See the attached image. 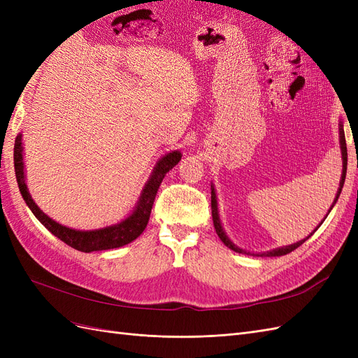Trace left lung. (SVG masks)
<instances>
[{
    "mask_svg": "<svg viewBox=\"0 0 358 358\" xmlns=\"http://www.w3.org/2000/svg\"><path fill=\"white\" fill-rule=\"evenodd\" d=\"M339 137H341V150H342L343 169H342V178H341V188H339V191H338V196H336V199H334V203L338 201V199H339V196H341V191H342V188H343V182H345V176H346V162H348V152H346V140H345V133H343V125H342V124H341V128H339ZM331 208H333V206H331ZM212 218H213V225H215L216 234L220 236V239L224 242V245H225V246H229L230 249H233V251L239 252V254L245 252L243 249H241V248H237L236 245H233V243L230 242L229 237H227V234L224 233V230H222L221 221H220V215H218V204H216V194H215L213 188H212ZM321 224H322V222H321ZM318 227H320V225H318ZM318 227H317V229H318ZM317 229H315V230H317ZM306 239H308V237H306ZM306 239H303V241H300V242H297V243H294V245H289V246H282V248L273 249V251L264 252V254H262V255H267V257H279V255L289 254L291 251H294V249H297L301 243H305V241H306ZM245 254H246V252H245ZM248 254H249V252H248Z\"/></svg>",
    "mask_w": 358,
    "mask_h": 358,
    "instance_id": "1",
    "label": "left lung"
}]
</instances>
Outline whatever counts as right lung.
<instances>
[{"mask_svg": "<svg viewBox=\"0 0 358 358\" xmlns=\"http://www.w3.org/2000/svg\"><path fill=\"white\" fill-rule=\"evenodd\" d=\"M15 171H16V180L20 189V194H22L24 200L27 201L28 208L32 210V213L36 215V218L46 227V229L53 234L57 236L58 239H61L64 243H67L69 246L78 249V251L82 252H92V251H104V249H113L124 246L129 242H133L134 239L143 233L146 229L150 210H152V204L157 196V191L161 185L162 179H164L166 173L175 167L178 162L180 161V154L178 152H171L167 154L166 157H162L158 164L155 166L152 176L148 180L146 187L140 196V200L137 203L136 210L128 216L127 220L122 222H119L112 227H106V229L101 230H92V231H79V230H71L67 229L53 220H50L46 213H43L38 206L32 201L29 192L27 189V183H25V176H24V161H22V136H17L15 140Z\"/></svg>", "mask_w": 358, "mask_h": 358, "instance_id": "right-lung-1", "label": "right lung"}]
</instances>
